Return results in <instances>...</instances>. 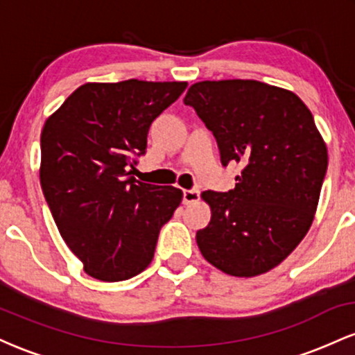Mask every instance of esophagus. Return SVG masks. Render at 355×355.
I'll return each mask as SVG.
<instances>
[{
	"label": "esophagus",
	"mask_w": 355,
	"mask_h": 355,
	"mask_svg": "<svg viewBox=\"0 0 355 355\" xmlns=\"http://www.w3.org/2000/svg\"><path fill=\"white\" fill-rule=\"evenodd\" d=\"M198 198H200V191L197 189L183 190V203H185V205H190V203L197 202Z\"/></svg>",
	"instance_id": "34e87169"
}]
</instances>
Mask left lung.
<instances>
[{
  "label": "left lung",
  "mask_w": 355,
  "mask_h": 355,
  "mask_svg": "<svg viewBox=\"0 0 355 355\" xmlns=\"http://www.w3.org/2000/svg\"><path fill=\"white\" fill-rule=\"evenodd\" d=\"M183 103L214 133L220 162L242 164L229 191H203L210 223L202 255L225 274L254 277L287 259L312 225L327 146L311 110L287 89L255 80L200 81Z\"/></svg>",
  "instance_id": "8db88e82"
}]
</instances>
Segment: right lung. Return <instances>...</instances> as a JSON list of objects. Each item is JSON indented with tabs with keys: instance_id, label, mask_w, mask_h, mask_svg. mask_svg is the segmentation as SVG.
<instances>
[{
	"instance_id": "right-lung-1",
	"label": "right lung",
	"mask_w": 355,
	"mask_h": 355,
	"mask_svg": "<svg viewBox=\"0 0 355 355\" xmlns=\"http://www.w3.org/2000/svg\"><path fill=\"white\" fill-rule=\"evenodd\" d=\"M185 88V81L87 83L43 126L44 200L93 279L120 282L145 270L180 205L182 190L138 182L130 168L146 152L152 121Z\"/></svg>"
}]
</instances>
